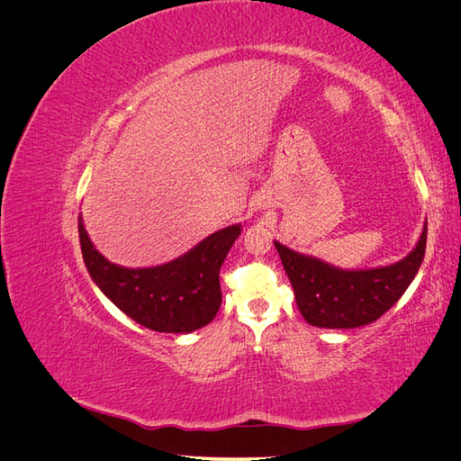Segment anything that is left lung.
Wrapping results in <instances>:
<instances>
[{
    "label": "left lung",
    "instance_id": "1",
    "mask_svg": "<svg viewBox=\"0 0 461 461\" xmlns=\"http://www.w3.org/2000/svg\"><path fill=\"white\" fill-rule=\"evenodd\" d=\"M425 246L427 222L415 248L403 259L384 267L340 269L275 240L302 317L321 329L364 327L386 313L420 271Z\"/></svg>",
    "mask_w": 461,
    "mask_h": 461
}]
</instances>
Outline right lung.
<instances>
[{
	"label": "right lung",
	"mask_w": 461,
	"mask_h": 461,
	"mask_svg": "<svg viewBox=\"0 0 461 461\" xmlns=\"http://www.w3.org/2000/svg\"><path fill=\"white\" fill-rule=\"evenodd\" d=\"M242 227L209 234L180 258L156 267H121L105 259L78 217L80 249L95 286L138 325L186 334L212 323L221 308L219 271Z\"/></svg>",
	"instance_id": "add662e5"
}]
</instances>
